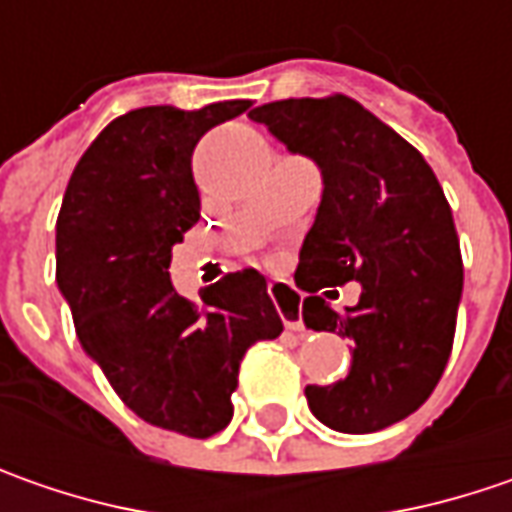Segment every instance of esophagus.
<instances>
[{
  "instance_id": "obj_1",
  "label": "esophagus",
  "mask_w": 512,
  "mask_h": 512,
  "mask_svg": "<svg viewBox=\"0 0 512 512\" xmlns=\"http://www.w3.org/2000/svg\"><path fill=\"white\" fill-rule=\"evenodd\" d=\"M269 292H272V298H275V303H278L280 318H283V323H286V329H292V332H303L298 292H295L292 286H286V283H272V286H269Z\"/></svg>"
}]
</instances>
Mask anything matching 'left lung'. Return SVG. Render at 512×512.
I'll return each mask as SVG.
<instances>
[{
	"label": "left lung",
	"mask_w": 512,
	"mask_h": 512,
	"mask_svg": "<svg viewBox=\"0 0 512 512\" xmlns=\"http://www.w3.org/2000/svg\"><path fill=\"white\" fill-rule=\"evenodd\" d=\"M249 117L321 168L295 283L309 292L303 323L355 349L346 378L306 387L309 410L338 433L384 430L430 398L453 349L464 269L450 203L427 160L349 97L266 102ZM349 279L362 298L335 313L328 286Z\"/></svg>",
	"instance_id": "obj_1"
}]
</instances>
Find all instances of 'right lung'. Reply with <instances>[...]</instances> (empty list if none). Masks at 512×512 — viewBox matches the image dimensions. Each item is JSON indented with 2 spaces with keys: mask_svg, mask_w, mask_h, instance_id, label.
Masks as SVG:
<instances>
[{
  "mask_svg": "<svg viewBox=\"0 0 512 512\" xmlns=\"http://www.w3.org/2000/svg\"><path fill=\"white\" fill-rule=\"evenodd\" d=\"M252 102L197 111L145 105L108 123L79 157L56 217V286L85 355L143 421L209 438L232 421L246 349L283 332L255 269L183 298L174 243L200 220L191 151Z\"/></svg>",
  "mask_w": 512,
  "mask_h": 512,
  "instance_id": "right-lung-1",
  "label": "right lung"
}]
</instances>
